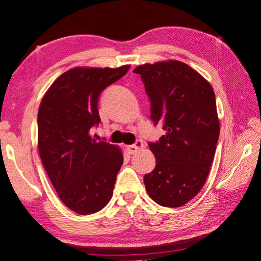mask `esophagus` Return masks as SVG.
I'll return each mask as SVG.
<instances>
[{
	"label": "esophagus",
	"instance_id": "esophagus-1",
	"mask_svg": "<svg viewBox=\"0 0 261 261\" xmlns=\"http://www.w3.org/2000/svg\"><path fill=\"white\" fill-rule=\"evenodd\" d=\"M143 147H144L143 141H141V140H137L136 143L134 144V145L127 146V151H128V153L134 154V153H136V152L138 151V150H140Z\"/></svg>",
	"mask_w": 261,
	"mask_h": 261
}]
</instances>
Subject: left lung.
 I'll return each mask as SVG.
<instances>
[{"label": "left lung", "instance_id": "obj_1", "mask_svg": "<svg viewBox=\"0 0 261 261\" xmlns=\"http://www.w3.org/2000/svg\"><path fill=\"white\" fill-rule=\"evenodd\" d=\"M141 76L154 125L165 135L149 143L156 165L145 175L149 196L163 207L184 206L208 177L220 134L216 96L211 85L179 61L144 64Z\"/></svg>", "mask_w": 261, "mask_h": 261}]
</instances>
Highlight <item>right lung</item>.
Returning <instances> with one entry per match:
<instances>
[{
	"label": "right lung",
	"mask_w": 261,
	"mask_h": 261,
	"mask_svg": "<svg viewBox=\"0 0 261 261\" xmlns=\"http://www.w3.org/2000/svg\"><path fill=\"white\" fill-rule=\"evenodd\" d=\"M129 67L69 69L51 85L39 107V154L60 199L78 215L100 211L113 195L122 151L92 139L89 132L101 122V92Z\"/></svg>",
	"instance_id": "obj_1"
}]
</instances>
